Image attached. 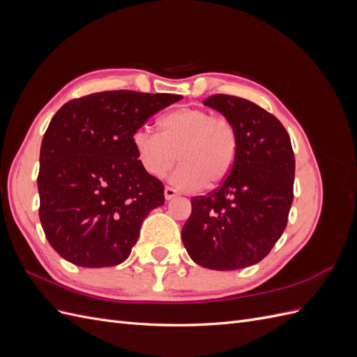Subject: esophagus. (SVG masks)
Wrapping results in <instances>:
<instances>
[{
  "label": "esophagus",
  "mask_w": 357,
  "mask_h": 357,
  "mask_svg": "<svg viewBox=\"0 0 357 357\" xmlns=\"http://www.w3.org/2000/svg\"><path fill=\"white\" fill-rule=\"evenodd\" d=\"M164 195H165V199H167V201H169V199H172V198H176V197H177V190H176V189H172V188H169V186H167V188H165V192H164Z\"/></svg>",
  "instance_id": "1"
}]
</instances>
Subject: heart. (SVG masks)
<instances>
[{
    "instance_id": "obj_1",
    "label": "heart",
    "mask_w": 357,
    "mask_h": 357,
    "mask_svg": "<svg viewBox=\"0 0 357 357\" xmlns=\"http://www.w3.org/2000/svg\"><path fill=\"white\" fill-rule=\"evenodd\" d=\"M139 165L149 176L162 178L177 164L171 180L181 190L215 188L234 167L238 139L226 117L205 109L183 107L159 119V134L139 128L132 135Z\"/></svg>"
}]
</instances>
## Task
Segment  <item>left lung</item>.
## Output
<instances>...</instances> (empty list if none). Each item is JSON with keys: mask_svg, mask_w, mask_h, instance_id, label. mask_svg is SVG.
<instances>
[{"mask_svg": "<svg viewBox=\"0 0 357 357\" xmlns=\"http://www.w3.org/2000/svg\"><path fill=\"white\" fill-rule=\"evenodd\" d=\"M204 105L232 123L238 147L220 188L190 201L181 241L195 264L232 271L261 262L284 232L295 155L284 126L255 102L219 93Z\"/></svg>", "mask_w": 357, "mask_h": 357, "instance_id": "left-lung-1", "label": "left lung"}]
</instances>
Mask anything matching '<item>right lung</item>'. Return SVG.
Instances as JSON below:
<instances>
[{
    "label": "right lung",
    "instance_id": "add662e5",
    "mask_svg": "<svg viewBox=\"0 0 357 357\" xmlns=\"http://www.w3.org/2000/svg\"><path fill=\"white\" fill-rule=\"evenodd\" d=\"M183 98L110 91L63 104L40 149V222L50 245L84 268L126 261L164 185L142 168L132 135L150 116Z\"/></svg>",
    "mask_w": 357,
    "mask_h": 357
}]
</instances>
